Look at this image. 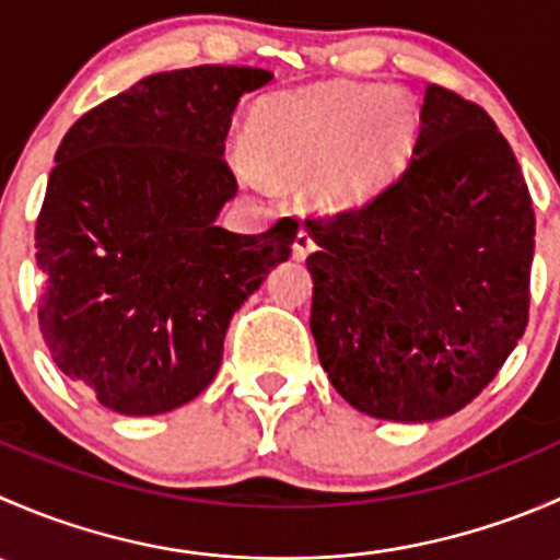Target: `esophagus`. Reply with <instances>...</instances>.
Segmentation results:
<instances>
[{
	"label": "esophagus",
	"mask_w": 560,
	"mask_h": 560,
	"mask_svg": "<svg viewBox=\"0 0 560 560\" xmlns=\"http://www.w3.org/2000/svg\"><path fill=\"white\" fill-rule=\"evenodd\" d=\"M316 248V244H314V238H312V233H308V230H298V235H295V244H292V257L295 259H306L308 254H312Z\"/></svg>",
	"instance_id": "esophagus-1"
}]
</instances>
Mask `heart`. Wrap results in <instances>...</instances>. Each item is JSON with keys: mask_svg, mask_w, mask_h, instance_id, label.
I'll return each instance as SVG.
<instances>
[{"mask_svg": "<svg viewBox=\"0 0 560 560\" xmlns=\"http://www.w3.org/2000/svg\"><path fill=\"white\" fill-rule=\"evenodd\" d=\"M248 145L235 151V173L252 189H270L273 171L306 178L322 206L360 208L406 171L420 140V110L400 89L332 83L268 100L252 118Z\"/></svg>", "mask_w": 560, "mask_h": 560, "instance_id": "1", "label": "heart"}]
</instances>
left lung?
I'll return each instance as SVG.
<instances>
[{
    "label": "left lung",
    "mask_w": 560,
    "mask_h": 560,
    "mask_svg": "<svg viewBox=\"0 0 560 560\" xmlns=\"http://www.w3.org/2000/svg\"><path fill=\"white\" fill-rule=\"evenodd\" d=\"M312 332L327 380L376 420L433 422L493 382L528 325L536 219L493 118L425 89L406 171L308 219Z\"/></svg>",
    "instance_id": "1"
}]
</instances>
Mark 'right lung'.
<instances>
[{"label": "right lung", "instance_id": "right-lung-1", "mask_svg": "<svg viewBox=\"0 0 560 560\" xmlns=\"http://www.w3.org/2000/svg\"><path fill=\"white\" fill-rule=\"evenodd\" d=\"M270 78L156 72L83 113L56 151L35 230L39 332L61 374L118 415L197 398L233 314L290 257L295 219L259 235L217 224L238 191L224 162L233 113Z\"/></svg>", "mask_w": 560, "mask_h": 560}]
</instances>
